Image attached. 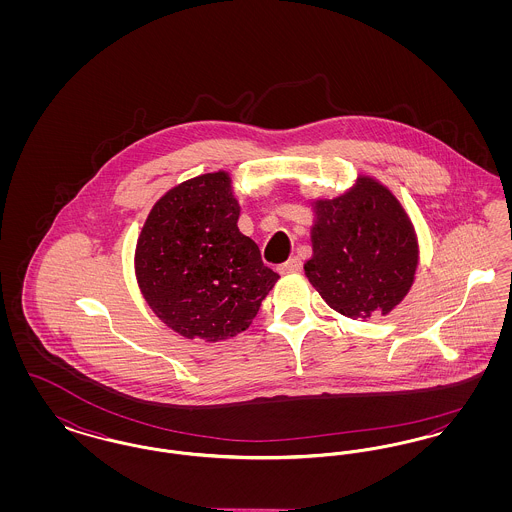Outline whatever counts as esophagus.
Wrapping results in <instances>:
<instances>
[{
    "mask_svg": "<svg viewBox=\"0 0 512 512\" xmlns=\"http://www.w3.org/2000/svg\"><path fill=\"white\" fill-rule=\"evenodd\" d=\"M301 267H303L301 259H299V257H292V259H288L286 263H282V265L278 267V272H280V274H293V272H299Z\"/></svg>",
    "mask_w": 512,
    "mask_h": 512,
    "instance_id": "34e87169",
    "label": "esophagus"
}]
</instances>
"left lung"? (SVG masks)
Instances as JSON below:
<instances>
[{
    "instance_id": "left-lung-1",
    "label": "left lung",
    "mask_w": 512,
    "mask_h": 512,
    "mask_svg": "<svg viewBox=\"0 0 512 512\" xmlns=\"http://www.w3.org/2000/svg\"><path fill=\"white\" fill-rule=\"evenodd\" d=\"M313 257L305 274L343 317L388 315L409 293L418 267L413 222L376 178L359 176L334 199L313 201Z\"/></svg>"
}]
</instances>
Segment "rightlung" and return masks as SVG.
I'll use <instances>...</instances> for the list:
<instances>
[{"label": "right lung", "mask_w": 512, "mask_h": 512, "mask_svg": "<svg viewBox=\"0 0 512 512\" xmlns=\"http://www.w3.org/2000/svg\"><path fill=\"white\" fill-rule=\"evenodd\" d=\"M226 171L174 186L149 211L134 268L151 311L188 340L220 341L249 328L280 278L238 228Z\"/></svg>", "instance_id": "1"}]
</instances>
